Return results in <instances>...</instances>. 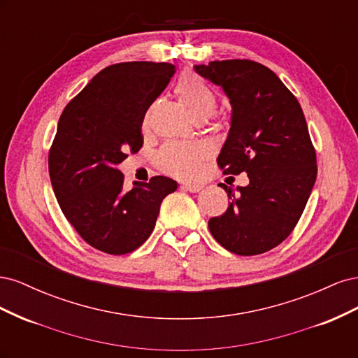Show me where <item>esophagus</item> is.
<instances>
[{"label":"esophagus","instance_id":"esophagus-1","mask_svg":"<svg viewBox=\"0 0 358 358\" xmlns=\"http://www.w3.org/2000/svg\"><path fill=\"white\" fill-rule=\"evenodd\" d=\"M180 188H182L183 191H189V192H199V191L203 188V185H201V183H182Z\"/></svg>","mask_w":358,"mask_h":358}]
</instances>
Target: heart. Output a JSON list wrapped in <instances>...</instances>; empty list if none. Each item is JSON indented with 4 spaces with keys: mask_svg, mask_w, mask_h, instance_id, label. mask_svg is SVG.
Listing matches in <instances>:
<instances>
[{
    "mask_svg": "<svg viewBox=\"0 0 358 358\" xmlns=\"http://www.w3.org/2000/svg\"><path fill=\"white\" fill-rule=\"evenodd\" d=\"M176 91L194 117H209L215 110L216 96L213 91L196 74L182 76L176 85ZM208 152L209 149L201 143L169 142L159 149L157 162L161 170L173 176L192 178L199 173L200 162Z\"/></svg>",
    "mask_w": 358,
    "mask_h": 358,
    "instance_id": "1",
    "label": "heart"
}]
</instances>
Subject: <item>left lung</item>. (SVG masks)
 I'll list each match as a JSON object with an SVG mask.
<instances>
[{"label":"left lung","mask_w":358,"mask_h":358,"mask_svg":"<svg viewBox=\"0 0 358 358\" xmlns=\"http://www.w3.org/2000/svg\"><path fill=\"white\" fill-rule=\"evenodd\" d=\"M229 96L230 129L216 158L224 173H246L249 183L229 196V208L209 220L215 241L237 255H257L285 241L317 179V155L297 99L278 76L248 59L194 66Z\"/></svg>","instance_id":"8db88e82"}]
</instances>
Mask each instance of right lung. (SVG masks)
I'll list each match as a JSON object with an SVG mask.
<instances>
[{
    "label": "right lung",
    "mask_w": 358,
    "mask_h": 358,
    "mask_svg": "<svg viewBox=\"0 0 358 358\" xmlns=\"http://www.w3.org/2000/svg\"><path fill=\"white\" fill-rule=\"evenodd\" d=\"M169 62H121L95 74L64 109L49 152V176L62 213L85 242L112 255L146 242L178 182L155 176L124 189L117 166L143 145L149 106L175 73Z\"/></svg>",
    "instance_id": "add662e5"
}]
</instances>
